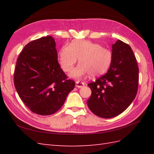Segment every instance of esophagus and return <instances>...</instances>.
<instances>
[{
    "instance_id": "34e87169",
    "label": "esophagus",
    "mask_w": 154,
    "mask_h": 154,
    "mask_svg": "<svg viewBox=\"0 0 154 154\" xmlns=\"http://www.w3.org/2000/svg\"><path fill=\"white\" fill-rule=\"evenodd\" d=\"M85 85V83L83 82H79V81H77L76 82V86L78 88H81Z\"/></svg>"
}]
</instances>
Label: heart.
<instances>
[{"instance_id": "obj_1", "label": "heart", "mask_w": 154, "mask_h": 154, "mask_svg": "<svg viewBox=\"0 0 154 154\" xmlns=\"http://www.w3.org/2000/svg\"><path fill=\"white\" fill-rule=\"evenodd\" d=\"M79 59V64L71 72L70 77L81 79L90 74L100 76L109 69L112 61V53L97 43L77 40L64 45L59 52V62L65 72H69Z\"/></svg>"}]
</instances>
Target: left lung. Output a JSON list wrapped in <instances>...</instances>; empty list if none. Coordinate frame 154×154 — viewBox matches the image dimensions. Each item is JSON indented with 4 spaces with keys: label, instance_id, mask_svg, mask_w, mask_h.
<instances>
[{
    "label": "left lung",
    "instance_id": "1",
    "mask_svg": "<svg viewBox=\"0 0 154 154\" xmlns=\"http://www.w3.org/2000/svg\"><path fill=\"white\" fill-rule=\"evenodd\" d=\"M112 53L106 74L88 84L92 93L87 105L93 114L104 119L124 112L135 99L138 87L139 69L132 48L118 40Z\"/></svg>",
    "mask_w": 154,
    "mask_h": 154
}]
</instances>
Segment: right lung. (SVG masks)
Returning <instances> with one entry per match:
<instances>
[{"mask_svg":"<svg viewBox=\"0 0 154 154\" xmlns=\"http://www.w3.org/2000/svg\"><path fill=\"white\" fill-rule=\"evenodd\" d=\"M14 83L25 105L42 116L60 110L75 85L61 69L50 35L25 45L16 61Z\"/></svg>","mask_w":154,"mask_h":154,"instance_id":"1","label":"right lung"}]
</instances>
